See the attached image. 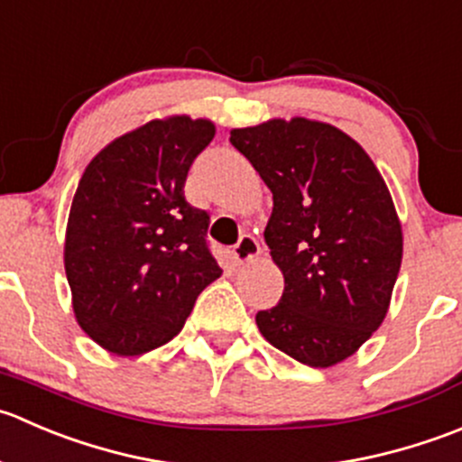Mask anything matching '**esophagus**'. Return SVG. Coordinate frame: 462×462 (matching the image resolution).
Listing matches in <instances>:
<instances>
[{
    "instance_id": "34e87169",
    "label": "esophagus",
    "mask_w": 462,
    "mask_h": 462,
    "mask_svg": "<svg viewBox=\"0 0 462 462\" xmlns=\"http://www.w3.org/2000/svg\"><path fill=\"white\" fill-rule=\"evenodd\" d=\"M258 254L260 242L255 240L254 236H242L240 240H237V245L233 246V258H236L237 263H249V260L255 258Z\"/></svg>"
}]
</instances>
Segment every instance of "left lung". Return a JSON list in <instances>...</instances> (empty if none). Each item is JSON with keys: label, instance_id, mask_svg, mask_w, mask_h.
<instances>
[{"label": "left lung", "instance_id": "left-lung-1", "mask_svg": "<svg viewBox=\"0 0 462 462\" xmlns=\"http://www.w3.org/2000/svg\"><path fill=\"white\" fill-rule=\"evenodd\" d=\"M273 195L264 242L285 290L255 314L273 348L328 368L382 326L402 263V226L362 145L328 123L273 118L231 130Z\"/></svg>", "mask_w": 462, "mask_h": 462}]
</instances>
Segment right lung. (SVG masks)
<instances>
[{"instance_id": "obj_1", "label": "right lung", "mask_w": 462, "mask_h": 462, "mask_svg": "<svg viewBox=\"0 0 462 462\" xmlns=\"http://www.w3.org/2000/svg\"><path fill=\"white\" fill-rule=\"evenodd\" d=\"M216 136L211 121H150L100 150L69 211L65 272L82 330L134 357L180 335L195 300L220 278L211 216L186 202L184 184Z\"/></svg>"}]
</instances>
